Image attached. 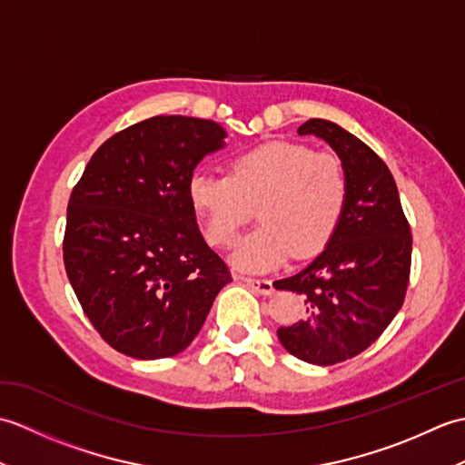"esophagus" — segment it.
Masks as SVG:
<instances>
[{
    "mask_svg": "<svg viewBox=\"0 0 465 465\" xmlns=\"http://www.w3.org/2000/svg\"><path fill=\"white\" fill-rule=\"evenodd\" d=\"M235 280H240V282H243V283H248L253 292H258V293H262V295H270V293H273V283H272L270 280L243 278V275H238V278H235Z\"/></svg>",
    "mask_w": 465,
    "mask_h": 465,
    "instance_id": "34e87169",
    "label": "esophagus"
}]
</instances>
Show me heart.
Returning a JSON list of instances; mask_svg holds the SVG:
<instances>
[{
	"instance_id": "1",
	"label": "heart",
	"mask_w": 465,
	"mask_h": 465,
	"mask_svg": "<svg viewBox=\"0 0 465 465\" xmlns=\"http://www.w3.org/2000/svg\"><path fill=\"white\" fill-rule=\"evenodd\" d=\"M348 177L338 157L270 142L232 157L230 175L195 172L187 200L213 248H230L258 205L262 225L238 243L232 265L262 273L320 253L341 220Z\"/></svg>"
}]
</instances>
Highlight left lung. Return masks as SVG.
Instances as JSON below:
<instances>
[{"instance_id":"8db88e82","label":"left lung","mask_w":465,"mask_h":465,"mask_svg":"<svg viewBox=\"0 0 465 465\" xmlns=\"http://www.w3.org/2000/svg\"><path fill=\"white\" fill-rule=\"evenodd\" d=\"M298 134L320 137L338 153L348 197L325 250L273 283L305 303L302 320L280 328L278 338L302 361L333 365L370 348L396 318L410 282L411 233L396 180L371 147L328 120H308Z\"/></svg>"}]
</instances>
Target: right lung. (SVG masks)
<instances>
[{"instance_id": "right-lung-1", "label": "right lung", "mask_w": 465, "mask_h": 465, "mask_svg": "<svg viewBox=\"0 0 465 465\" xmlns=\"http://www.w3.org/2000/svg\"><path fill=\"white\" fill-rule=\"evenodd\" d=\"M225 137L200 117H150L104 142L69 197V283L94 328L130 358L183 351L232 282L187 200L195 165Z\"/></svg>"}]
</instances>
